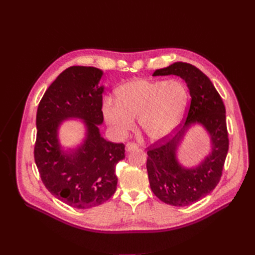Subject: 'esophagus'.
Listing matches in <instances>:
<instances>
[{
	"label": "esophagus",
	"mask_w": 255,
	"mask_h": 255,
	"mask_svg": "<svg viewBox=\"0 0 255 255\" xmlns=\"http://www.w3.org/2000/svg\"><path fill=\"white\" fill-rule=\"evenodd\" d=\"M135 149H137L136 143H134V142H128L127 143V145H126V151L127 152H130V151H133Z\"/></svg>",
	"instance_id": "esophagus-1"
}]
</instances>
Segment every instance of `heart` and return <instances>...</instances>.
I'll return each mask as SVG.
<instances>
[{
  "label": "heart",
  "mask_w": 255,
  "mask_h": 255,
  "mask_svg": "<svg viewBox=\"0 0 255 255\" xmlns=\"http://www.w3.org/2000/svg\"><path fill=\"white\" fill-rule=\"evenodd\" d=\"M117 101L103 102L106 122L120 136L132 130L138 117L143 133L152 140L164 139L179 125L189 101V91L180 80L138 79L121 85Z\"/></svg>",
  "instance_id": "heart-1"
}]
</instances>
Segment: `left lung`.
<instances>
[{
  "instance_id": "8db88e82",
  "label": "left lung",
  "mask_w": 255,
  "mask_h": 255,
  "mask_svg": "<svg viewBox=\"0 0 255 255\" xmlns=\"http://www.w3.org/2000/svg\"><path fill=\"white\" fill-rule=\"evenodd\" d=\"M177 75L187 84L190 106L184 126L172 138H164L148 149L146 170L150 187L160 201L173 206H187L201 200L220 181L229 150L226 107L207 76L195 66L177 61L158 69L153 76ZM202 125L210 135L212 150L197 167L185 168L176 151L192 124Z\"/></svg>"
}]
</instances>
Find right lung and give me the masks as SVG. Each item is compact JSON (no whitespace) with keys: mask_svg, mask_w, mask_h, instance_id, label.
I'll list each match as a JSON object with an SVG mask.
<instances>
[{"mask_svg":"<svg viewBox=\"0 0 255 255\" xmlns=\"http://www.w3.org/2000/svg\"><path fill=\"white\" fill-rule=\"evenodd\" d=\"M102 75L95 67L66 69L44 92L36 116L34 157L41 181L54 197L81 210L102 204L115 194L116 165L126 157L125 144L107 141L100 134ZM69 118L83 120L87 137L76 149L65 151L58 128Z\"/></svg>","mask_w":255,"mask_h":255,"instance_id":"obj_1","label":"right lung"}]
</instances>
